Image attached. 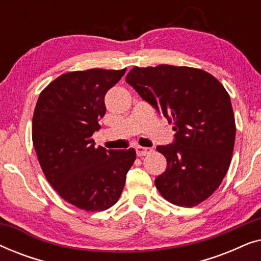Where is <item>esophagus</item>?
<instances>
[{"mask_svg": "<svg viewBox=\"0 0 261 261\" xmlns=\"http://www.w3.org/2000/svg\"><path fill=\"white\" fill-rule=\"evenodd\" d=\"M137 154L138 156H145V155H148L151 154L153 152V148H148V147H141V146H138L137 148Z\"/></svg>", "mask_w": 261, "mask_h": 261, "instance_id": "1", "label": "esophagus"}]
</instances>
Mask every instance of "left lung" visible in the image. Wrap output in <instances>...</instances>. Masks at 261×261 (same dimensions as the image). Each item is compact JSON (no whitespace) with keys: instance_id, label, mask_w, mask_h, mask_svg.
<instances>
[{"instance_id":"obj_1","label":"left lung","mask_w":261,"mask_h":261,"mask_svg":"<svg viewBox=\"0 0 261 261\" xmlns=\"http://www.w3.org/2000/svg\"><path fill=\"white\" fill-rule=\"evenodd\" d=\"M126 82L173 123V144L158 146L165 172L154 184L166 201L198 205L223 180L231 162L235 119L230 97L213 74L189 66H134Z\"/></svg>"}]
</instances>
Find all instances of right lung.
<instances>
[{
    "mask_svg": "<svg viewBox=\"0 0 261 261\" xmlns=\"http://www.w3.org/2000/svg\"><path fill=\"white\" fill-rule=\"evenodd\" d=\"M126 72L90 69L57 77L39 95L32 140L42 172L70 204L103 212L120 198L135 149L96 147L92 134L106 114L105 96Z\"/></svg>",
    "mask_w": 261,
    "mask_h": 261,
    "instance_id": "obj_1",
    "label": "right lung"
}]
</instances>
